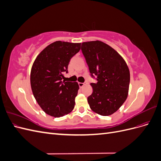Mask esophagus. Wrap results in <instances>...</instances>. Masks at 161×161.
<instances>
[{"instance_id":"34e87169","label":"esophagus","mask_w":161,"mask_h":161,"mask_svg":"<svg viewBox=\"0 0 161 161\" xmlns=\"http://www.w3.org/2000/svg\"><path fill=\"white\" fill-rule=\"evenodd\" d=\"M86 83V82H79V85L80 86V88H82V86H83L84 85H85Z\"/></svg>"}]
</instances>
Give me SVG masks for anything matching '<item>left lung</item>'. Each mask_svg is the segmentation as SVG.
<instances>
[{
	"mask_svg": "<svg viewBox=\"0 0 161 161\" xmlns=\"http://www.w3.org/2000/svg\"><path fill=\"white\" fill-rule=\"evenodd\" d=\"M81 50L92 77V93L87 101L95 113L108 116L114 114L128 97L130 75L127 64L114 48L101 41L83 42Z\"/></svg>",
	"mask_w": 161,
	"mask_h": 161,
	"instance_id": "left-lung-1",
	"label": "left lung"
}]
</instances>
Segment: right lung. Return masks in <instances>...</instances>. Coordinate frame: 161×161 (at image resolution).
<instances>
[{
    "label": "right lung",
    "instance_id": "1",
    "mask_svg": "<svg viewBox=\"0 0 161 161\" xmlns=\"http://www.w3.org/2000/svg\"><path fill=\"white\" fill-rule=\"evenodd\" d=\"M80 43L56 41L48 45L34 61L30 75L34 97L46 114L60 118L75 108L79 86L76 82H65L71 58L80 50Z\"/></svg>",
    "mask_w": 161,
    "mask_h": 161
}]
</instances>
